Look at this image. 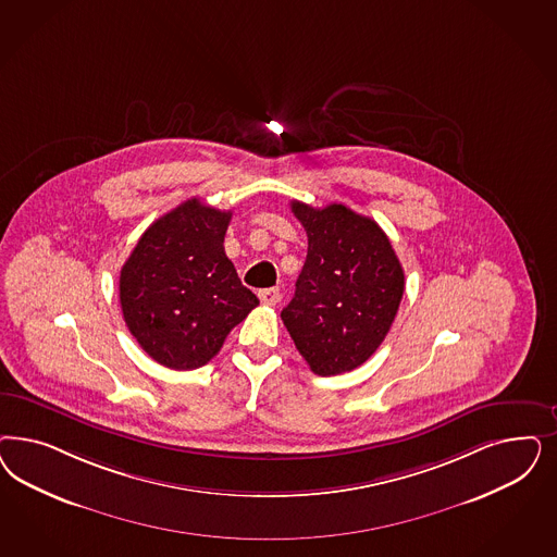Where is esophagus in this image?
Here are the masks:
<instances>
[{
  "label": "esophagus",
  "instance_id": "1",
  "mask_svg": "<svg viewBox=\"0 0 557 557\" xmlns=\"http://www.w3.org/2000/svg\"><path fill=\"white\" fill-rule=\"evenodd\" d=\"M258 297H260V301H262L264 306H276V304L281 301V290H278V288H262V290L258 293Z\"/></svg>",
  "mask_w": 557,
  "mask_h": 557
}]
</instances>
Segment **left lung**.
<instances>
[{
	"mask_svg": "<svg viewBox=\"0 0 557 557\" xmlns=\"http://www.w3.org/2000/svg\"><path fill=\"white\" fill-rule=\"evenodd\" d=\"M307 258L281 318L315 375L352 371L385 341L404 295V269L389 237L344 205L293 200Z\"/></svg>",
	"mask_w": 557,
	"mask_h": 557,
	"instance_id": "8db88e82",
	"label": "left lung"
}]
</instances>
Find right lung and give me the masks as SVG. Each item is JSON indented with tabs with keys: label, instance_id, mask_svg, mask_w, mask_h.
<instances>
[{
	"label": "right lung",
	"instance_id": "right-lung-1",
	"mask_svg": "<svg viewBox=\"0 0 557 557\" xmlns=\"http://www.w3.org/2000/svg\"><path fill=\"white\" fill-rule=\"evenodd\" d=\"M230 221L232 211L190 198L145 230L121 269L126 327L168 369L207 364L260 304L225 256Z\"/></svg>",
	"mask_w": 557,
	"mask_h": 557
}]
</instances>
